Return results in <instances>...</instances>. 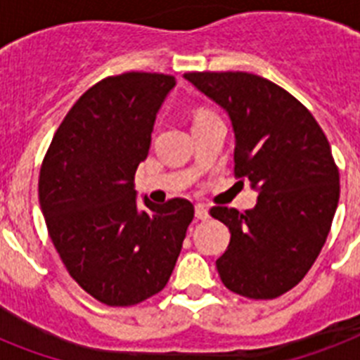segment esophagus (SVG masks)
<instances>
[{"mask_svg":"<svg viewBox=\"0 0 360 360\" xmlns=\"http://www.w3.org/2000/svg\"><path fill=\"white\" fill-rule=\"evenodd\" d=\"M195 218L198 220H207L209 218V209L205 205H195Z\"/></svg>","mask_w":360,"mask_h":360,"instance_id":"obj_1","label":"esophagus"}]
</instances>
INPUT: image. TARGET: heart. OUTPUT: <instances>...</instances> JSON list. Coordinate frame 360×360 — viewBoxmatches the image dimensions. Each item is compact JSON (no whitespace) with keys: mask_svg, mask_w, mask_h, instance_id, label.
Listing matches in <instances>:
<instances>
[{"mask_svg":"<svg viewBox=\"0 0 360 360\" xmlns=\"http://www.w3.org/2000/svg\"><path fill=\"white\" fill-rule=\"evenodd\" d=\"M207 114H210V112H207V110H201V112H198V116H195V120H198V118H203V116H207Z\"/></svg>","mask_w":360,"mask_h":360,"instance_id":"heart-1","label":"heart"}]
</instances>
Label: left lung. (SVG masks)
Returning <instances> with one entry per match:
<instances>
[{
  "instance_id": "1",
  "label": "left lung",
  "mask_w": 360,
  "mask_h": 360,
  "mask_svg": "<svg viewBox=\"0 0 360 360\" xmlns=\"http://www.w3.org/2000/svg\"><path fill=\"white\" fill-rule=\"evenodd\" d=\"M185 79L229 114L235 177L259 192L244 212L210 209L231 233L216 261L221 283L250 300H274L307 276L331 229L340 195L331 146L305 105L268 79L246 72Z\"/></svg>"
}]
</instances>
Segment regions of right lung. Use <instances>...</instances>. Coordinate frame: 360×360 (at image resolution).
Returning <instances> with one entry per match:
<instances>
[{
    "label": "right lung",
    "instance_id": "right-lung-1",
    "mask_svg": "<svg viewBox=\"0 0 360 360\" xmlns=\"http://www.w3.org/2000/svg\"><path fill=\"white\" fill-rule=\"evenodd\" d=\"M175 77L112 75L89 89L58 125L44 157L38 200L66 270L110 307L155 296L170 279L194 205L174 198L136 205L134 174Z\"/></svg>",
    "mask_w": 360,
    "mask_h": 360
}]
</instances>
